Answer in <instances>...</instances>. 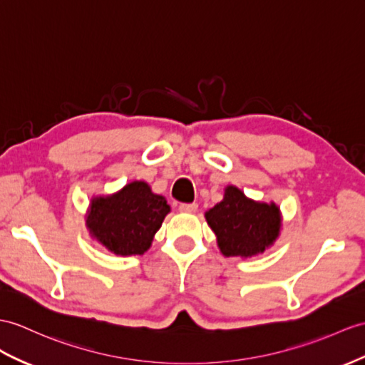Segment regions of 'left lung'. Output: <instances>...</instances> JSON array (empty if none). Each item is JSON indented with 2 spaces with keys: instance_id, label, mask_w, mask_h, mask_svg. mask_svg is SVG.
<instances>
[{
  "instance_id": "left-lung-1",
  "label": "left lung",
  "mask_w": 365,
  "mask_h": 365,
  "mask_svg": "<svg viewBox=\"0 0 365 365\" xmlns=\"http://www.w3.org/2000/svg\"><path fill=\"white\" fill-rule=\"evenodd\" d=\"M170 213L163 195L145 181H131L118 192L97 195L90 201L85 221L90 235L115 255H142Z\"/></svg>"
}]
</instances>
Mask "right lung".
I'll return each instance as SVG.
<instances>
[{
    "instance_id": "obj_1",
    "label": "right lung",
    "mask_w": 365,
    "mask_h": 365,
    "mask_svg": "<svg viewBox=\"0 0 365 365\" xmlns=\"http://www.w3.org/2000/svg\"><path fill=\"white\" fill-rule=\"evenodd\" d=\"M204 217L226 257L247 259L263 254L275 243L282 229L280 210L274 202L254 201L235 185H227L223 201Z\"/></svg>"
}]
</instances>
